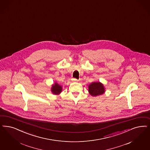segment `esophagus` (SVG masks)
<instances>
[{"label":"esophagus","mask_w":150,"mask_h":150,"mask_svg":"<svg viewBox=\"0 0 150 150\" xmlns=\"http://www.w3.org/2000/svg\"><path fill=\"white\" fill-rule=\"evenodd\" d=\"M72 81H74V82H78V80L76 79H74V78H73V79H72Z\"/></svg>","instance_id":"1"}]
</instances>
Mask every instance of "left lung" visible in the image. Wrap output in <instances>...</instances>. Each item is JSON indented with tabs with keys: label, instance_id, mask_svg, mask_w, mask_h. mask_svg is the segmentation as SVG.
<instances>
[{
	"label": "left lung",
	"instance_id": "1",
	"mask_svg": "<svg viewBox=\"0 0 150 150\" xmlns=\"http://www.w3.org/2000/svg\"><path fill=\"white\" fill-rule=\"evenodd\" d=\"M88 91L92 96H97L105 93V88L103 83L100 82H93L88 86Z\"/></svg>",
	"mask_w": 150,
	"mask_h": 150
}]
</instances>
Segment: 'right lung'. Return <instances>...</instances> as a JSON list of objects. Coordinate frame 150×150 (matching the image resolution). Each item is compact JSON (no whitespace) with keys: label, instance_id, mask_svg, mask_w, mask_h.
Listing matches in <instances>:
<instances>
[{"label":"right lung","instance_id":"add662e5","mask_svg":"<svg viewBox=\"0 0 150 150\" xmlns=\"http://www.w3.org/2000/svg\"><path fill=\"white\" fill-rule=\"evenodd\" d=\"M62 87L60 85H59L57 82H55L52 85L51 88V91L54 95H58L62 92Z\"/></svg>","mask_w":150,"mask_h":150}]
</instances>
